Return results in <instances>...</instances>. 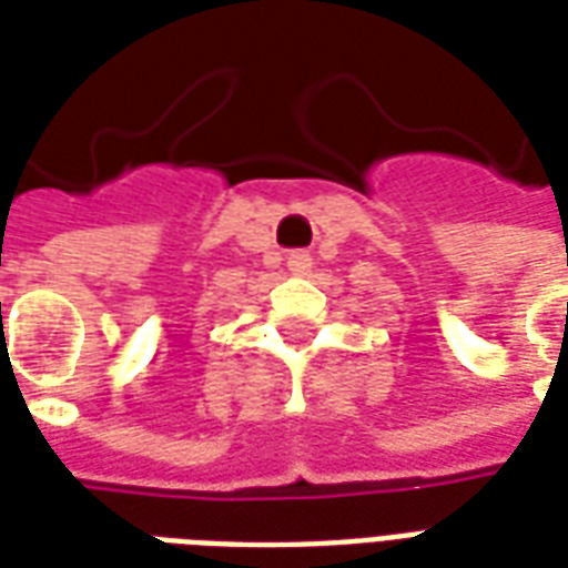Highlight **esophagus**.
Returning <instances> with one entry per match:
<instances>
[{"label":"esophagus","instance_id":"34e87169","mask_svg":"<svg viewBox=\"0 0 568 568\" xmlns=\"http://www.w3.org/2000/svg\"><path fill=\"white\" fill-rule=\"evenodd\" d=\"M310 267H313V255L306 250H297L288 255V271L297 273V276H304V273H310Z\"/></svg>","mask_w":568,"mask_h":568}]
</instances>
